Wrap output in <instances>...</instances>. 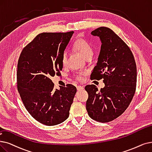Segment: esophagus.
Returning <instances> with one entry per match:
<instances>
[{
	"label": "esophagus",
	"mask_w": 152,
	"mask_h": 152,
	"mask_svg": "<svg viewBox=\"0 0 152 152\" xmlns=\"http://www.w3.org/2000/svg\"><path fill=\"white\" fill-rule=\"evenodd\" d=\"M83 89H84V87L81 86H77V91L83 90Z\"/></svg>",
	"instance_id": "obj_1"
}]
</instances>
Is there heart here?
Wrapping results in <instances>:
<instances>
[{
  "instance_id": "obj_1",
  "label": "heart",
  "mask_w": 152,
  "mask_h": 152,
  "mask_svg": "<svg viewBox=\"0 0 152 152\" xmlns=\"http://www.w3.org/2000/svg\"><path fill=\"white\" fill-rule=\"evenodd\" d=\"M73 48L78 51L86 59L88 57H91L93 53V51L91 45L84 39H79L75 43ZM68 54L66 52H64L62 55L61 63L63 66H65L67 63ZM84 72H79L76 75V79L78 81H83L84 80V76L85 75Z\"/></svg>"
}]
</instances>
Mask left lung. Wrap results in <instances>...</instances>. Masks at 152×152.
Returning <instances> with one entry per match:
<instances>
[{"mask_svg": "<svg viewBox=\"0 0 152 152\" xmlns=\"http://www.w3.org/2000/svg\"><path fill=\"white\" fill-rule=\"evenodd\" d=\"M100 38L102 45L91 80L103 79L105 86L98 91L87 85L86 110L92 119L109 122L122 115L135 94L137 67L134 55L122 39L111 29L101 27L91 32Z\"/></svg>", "mask_w": 152, "mask_h": 152, "instance_id": "obj_1", "label": "left lung"}]
</instances>
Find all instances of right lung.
Returning <instances> with one entry per match:
<instances>
[{"mask_svg": "<svg viewBox=\"0 0 152 152\" xmlns=\"http://www.w3.org/2000/svg\"><path fill=\"white\" fill-rule=\"evenodd\" d=\"M73 34H39L23 48L18 61L17 84L23 104L35 120L48 126L67 119L77 91L72 84L55 89L50 79L61 74L62 55Z\"/></svg>", "mask_w": 152, "mask_h": 152, "instance_id": "obj_1", "label": "right lung"}]
</instances>
